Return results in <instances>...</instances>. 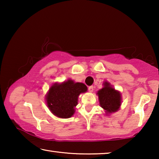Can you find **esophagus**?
Instances as JSON below:
<instances>
[{
	"instance_id": "34e87169",
	"label": "esophagus",
	"mask_w": 159,
	"mask_h": 159,
	"mask_svg": "<svg viewBox=\"0 0 159 159\" xmlns=\"http://www.w3.org/2000/svg\"><path fill=\"white\" fill-rule=\"evenodd\" d=\"M88 90H89V92H90V93L93 92V90H94V87H93V85L92 86H90V87L88 88Z\"/></svg>"
}]
</instances>
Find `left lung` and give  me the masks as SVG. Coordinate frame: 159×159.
Instances as JSON below:
<instances>
[{
    "label": "left lung",
    "instance_id": "1",
    "mask_svg": "<svg viewBox=\"0 0 159 159\" xmlns=\"http://www.w3.org/2000/svg\"><path fill=\"white\" fill-rule=\"evenodd\" d=\"M104 87L98 91L99 104L107 114L117 111L121 105V95L119 91L115 90L109 82L103 83Z\"/></svg>",
    "mask_w": 159,
    "mask_h": 159
}]
</instances>
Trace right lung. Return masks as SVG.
Returning <instances> with one entry per match:
<instances>
[{
    "label": "right lung",
    "instance_id": "add662e5",
    "mask_svg": "<svg viewBox=\"0 0 159 159\" xmlns=\"http://www.w3.org/2000/svg\"><path fill=\"white\" fill-rule=\"evenodd\" d=\"M87 90L85 84L75 83L71 79L61 83H56L51 86L46 95L47 106L56 116L70 118L74 114L79 95Z\"/></svg>",
    "mask_w": 159,
    "mask_h": 159
}]
</instances>
